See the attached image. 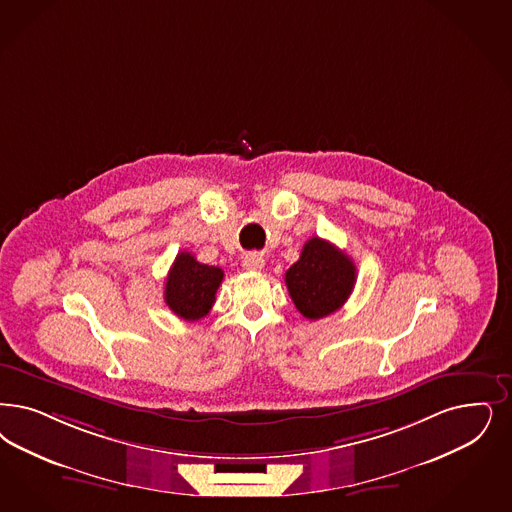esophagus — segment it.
Listing matches in <instances>:
<instances>
[{"mask_svg": "<svg viewBox=\"0 0 512 512\" xmlns=\"http://www.w3.org/2000/svg\"><path fill=\"white\" fill-rule=\"evenodd\" d=\"M242 265H244L246 270H261L265 266V259L261 255H257V253H249V255L244 257Z\"/></svg>", "mask_w": 512, "mask_h": 512, "instance_id": "34e87169", "label": "esophagus"}]
</instances>
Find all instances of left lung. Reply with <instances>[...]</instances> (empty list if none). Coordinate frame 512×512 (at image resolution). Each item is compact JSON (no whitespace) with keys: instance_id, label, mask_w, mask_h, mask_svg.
<instances>
[{"instance_id":"1","label":"left lung","mask_w":512,"mask_h":512,"mask_svg":"<svg viewBox=\"0 0 512 512\" xmlns=\"http://www.w3.org/2000/svg\"><path fill=\"white\" fill-rule=\"evenodd\" d=\"M355 265L338 247L318 236L310 238L300 259L285 272V285L304 318L331 316L352 295Z\"/></svg>"}]
</instances>
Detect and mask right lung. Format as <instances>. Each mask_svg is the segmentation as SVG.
Returning <instances> with one entry per match:
<instances>
[{
	"label": "right lung",
	"mask_w": 512,
	"mask_h": 512,
	"mask_svg": "<svg viewBox=\"0 0 512 512\" xmlns=\"http://www.w3.org/2000/svg\"><path fill=\"white\" fill-rule=\"evenodd\" d=\"M221 282L219 266L202 265L189 251H181L164 283V300L179 318L196 321L212 310Z\"/></svg>",
	"instance_id": "right-lung-1"
}]
</instances>
